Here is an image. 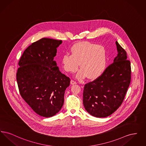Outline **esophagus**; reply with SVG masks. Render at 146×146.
Returning a JSON list of instances; mask_svg holds the SVG:
<instances>
[{
    "label": "esophagus",
    "mask_w": 146,
    "mask_h": 146,
    "mask_svg": "<svg viewBox=\"0 0 146 146\" xmlns=\"http://www.w3.org/2000/svg\"><path fill=\"white\" fill-rule=\"evenodd\" d=\"M70 84H71L72 85H74V84H76V82H75V81H74V80H70Z\"/></svg>",
    "instance_id": "obj_1"
}]
</instances>
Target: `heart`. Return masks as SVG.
Wrapping results in <instances>:
<instances>
[{
	"label": "heart",
	"mask_w": 146,
	"mask_h": 146,
	"mask_svg": "<svg viewBox=\"0 0 146 146\" xmlns=\"http://www.w3.org/2000/svg\"><path fill=\"white\" fill-rule=\"evenodd\" d=\"M71 55L63 56L62 63L64 70L68 72H76L79 66L80 70L76 77L82 79L86 76L94 79L100 76L104 72L107 56L104 47L90 42H78L70 49Z\"/></svg>",
	"instance_id": "heart-1"
}]
</instances>
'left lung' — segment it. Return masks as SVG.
<instances>
[{"mask_svg": "<svg viewBox=\"0 0 146 146\" xmlns=\"http://www.w3.org/2000/svg\"><path fill=\"white\" fill-rule=\"evenodd\" d=\"M118 51L113 63L101 76L84 88L83 104L91 115L104 118L117 110L123 103L131 81V64L127 54L115 42Z\"/></svg>", "mask_w": 146, "mask_h": 146, "instance_id": "left-lung-1", "label": "left lung"}]
</instances>
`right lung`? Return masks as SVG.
<instances>
[{
    "instance_id": "add662e5",
    "label": "right lung",
    "mask_w": 146,
    "mask_h": 146,
    "mask_svg": "<svg viewBox=\"0 0 146 146\" xmlns=\"http://www.w3.org/2000/svg\"><path fill=\"white\" fill-rule=\"evenodd\" d=\"M62 40L44 38L25 50L19 61L16 79L22 97L39 115L48 118L61 110L70 78L54 61Z\"/></svg>"
}]
</instances>
